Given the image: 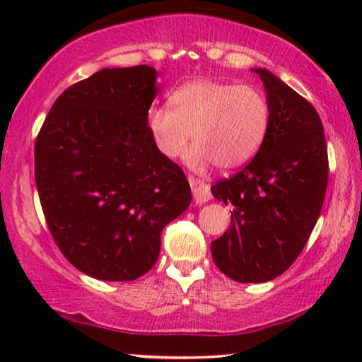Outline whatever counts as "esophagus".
<instances>
[{
    "label": "esophagus",
    "mask_w": 362,
    "mask_h": 362,
    "mask_svg": "<svg viewBox=\"0 0 362 362\" xmlns=\"http://www.w3.org/2000/svg\"><path fill=\"white\" fill-rule=\"evenodd\" d=\"M189 185L196 204H202V202H207L211 199V187L207 182L197 180V177H189Z\"/></svg>",
    "instance_id": "esophagus-1"
}]
</instances>
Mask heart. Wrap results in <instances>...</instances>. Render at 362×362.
Masks as SVG:
<instances>
[{
  "mask_svg": "<svg viewBox=\"0 0 362 362\" xmlns=\"http://www.w3.org/2000/svg\"><path fill=\"white\" fill-rule=\"evenodd\" d=\"M171 108L151 107L146 127L156 150L175 160L191 140L187 163L202 170L216 163L222 170L244 166L264 145L270 127L265 93L250 83L189 81L170 95Z\"/></svg>",
  "mask_w": 362,
  "mask_h": 362,
  "instance_id": "b5f03b06",
  "label": "heart"
}]
</instances>
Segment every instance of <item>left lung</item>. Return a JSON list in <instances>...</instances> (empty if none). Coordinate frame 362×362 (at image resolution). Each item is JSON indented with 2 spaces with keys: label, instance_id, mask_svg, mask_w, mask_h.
I'll list each match as a JSON object with an SVG mask.
<instances>
[{
  "label": "left lung",
  "instance_id": "obj_1",
  "mask_svg": "<svg viewBox=\"0 0 362 362\" xmlns=\"http://www.w3.org/2000/svg\"><path fill=\"white\" fill-rule=\"evenodd\" d=\"M270 127L254 160L212 196L234 206L230 227L212 240L214 264L240 284H262L284 274L308 242L328 186L323 123L311 103L265 69Z\"/></svg>",
  "mask_w": 362,
  "mask_h": 362
}]
</instances>
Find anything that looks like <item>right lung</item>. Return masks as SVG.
Returning a JSON list of instances; mask_svg holds the SVG:
<instances>
[{
    "instance_id": "right-lung-1",
    "label": "right lung",
    "mask_w": 362,
    "mask_h": 362,
    "mask_svg": "<svg viewBox=\"0 0 362 362\" xmlns=\"http://www.w3.org/2000/svg\"><path fill=\"white\" fill-rule=\"evenodd\" d=\"M150 66L102 69L54 102L34 145V176L49 232L77 270L132 281L155 265L161 230L191 202L175 161L146 127Z\"/></svg>"
}]
</instances>
